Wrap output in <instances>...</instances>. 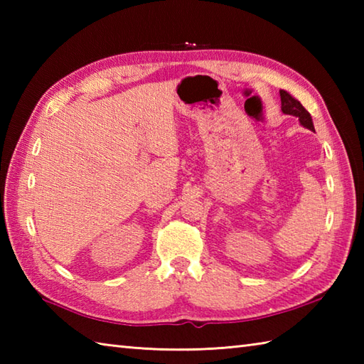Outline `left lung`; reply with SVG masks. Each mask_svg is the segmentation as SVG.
Listing matches in <instances>:
<instances>
[{
  "mask_svg": "<svg viewBox=\"0 0 364 364\" xmlns=\"http://www.w3.org/2000/svg\"><path fill=\"white\" fill-rule=\"evenodd\" d=\"M280 98H282V111H283V114L294 115V117L299 119L301 127H305L310 131H314L311 115H310V112L305 109L304 106L300 105L299 100L294 98L286 90H280Z\"/></svg>",
  "mask_w": 364,
  "mask_h": 364,
  "instance_id": "1",
  "label": "left lung"
}]
</instances>
